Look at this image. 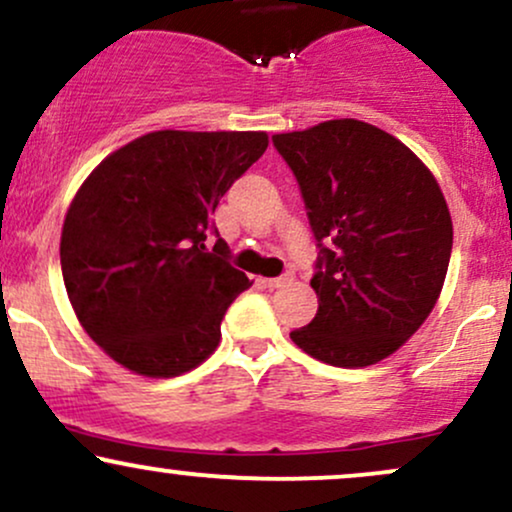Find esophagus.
<instances>
[{
  "instance_id": "1",
  "label": "esophagus",
  "mask_w": 512,
  "mask_h": 512,
  "mask_svg": "<svg viewBox=\"0 0 512 512\" xmlns=\"http://www.w3.org/2000/svg\"><path fill=\"white\" fill-rule=\"evenodd\" d=\"M291 281H293V272H286L281 276H272V279H264V284H267L269 289H279V286L291 284Z\"/></svg>"
}]
</instances>
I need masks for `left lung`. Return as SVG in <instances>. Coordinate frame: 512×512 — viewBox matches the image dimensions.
<instances>
[{"label":"left lung","mask_w":512,"mask_h":512,"mask_svg":"<svg viewBox=\"0 0 512 512\" xmlns=\"http://www.w3.org/2000/svg\"><path fill=\"white\" fill-rule=\"evenodd\" d=\"M272 142L296 175L317 243V315L293 330L305 354L339 368L378 363L424 325L452 252L436 178L399 139L330 120Z\"/></svg>","instance_id":"obj_1"}]
</instances>
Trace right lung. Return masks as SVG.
I'll return each mask as SVG.
<instances>
[{
  "label": "right lung",
  "instance_id": "right-lung-1",
  "mask_svg": "<svg viewBox=\"0 0 512 512\" xmlns=\"http://www.w3.org/2000/svg\"><path fill=\"white\" fill-rule=\"evenodd\" d=\"M267 144L264 132L161 129L110 154L76 192L60 243L64 286L117 363L173 378L219 346L223 315L250 279L211 214Z\"/></svg>",
  "mask_w": 512,
  "mask_h": 512
}]
</instances>
